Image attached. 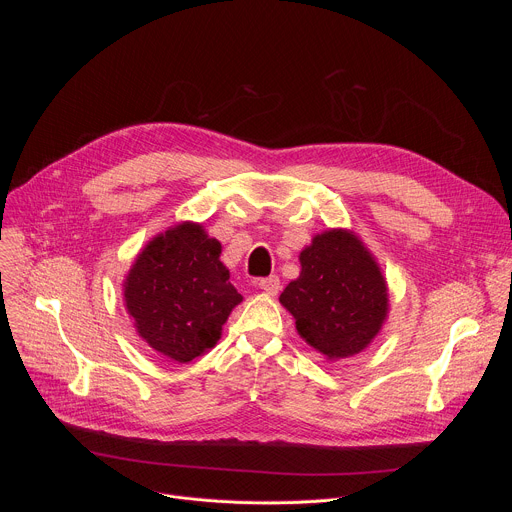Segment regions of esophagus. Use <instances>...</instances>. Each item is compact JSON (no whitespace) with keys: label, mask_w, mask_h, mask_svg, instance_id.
Wrapping results in <instances>:
<instances>
[{"label":"esophagus","mask_w":512,"mask_h":512,"mask_svg":"<svg viewBox=\"0 0 512 512\" xmlns=\"http://www.w3.org/2000/svg\"><path fill=\"white\" fill-rule=\"evenodd\" d=\"M257 287H259V289H263L265 294L275 296L277 291H279V287H281V281H279V277H277V275H269V277H261V279H257Z\"/></svg>","instance_id":"34e87169"}]
</instances>
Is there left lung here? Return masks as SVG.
<instances>
[{"label":"left lung","mask_w":512,"mask_h":512,"mask_svg":"<svg viewBox=\"0 0 512 512\" xmlns=\"http://www.w3.org/2000/svg\"><path fill=\"white\" fill-rule=\"evenodd\" d=\"M302 273L279 302L296 318L310 346L328 358L367 348L387 318L385 277L362 243L346 231L314 237L300 253Z\"/></svg>","instance_id":"1"}]
</instances>
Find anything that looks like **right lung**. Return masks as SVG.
Instances as JSON below:
<instances>
[{
	"label": "right lung",
	"mask_w": 512,
	"mask_h": 512,
	"mask_svg": "<svg viewBox=\"0 0 512 512\" xmlns=\"http://www.w3.org/2000/svg\"><path fill=\"white\" fill-rule=\"evenodd\" d=\"M221 243L182 223L158 235L125 279V306L139 336L162 356L188 362L221 338L243 300L221 263Z\"/></svg>",
	"instance_id": "obj_1"
}]
</instances>
